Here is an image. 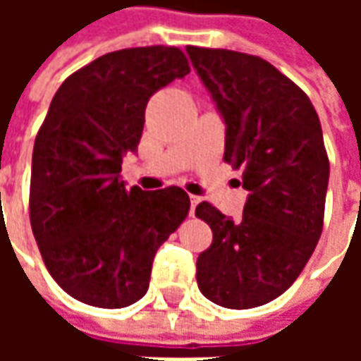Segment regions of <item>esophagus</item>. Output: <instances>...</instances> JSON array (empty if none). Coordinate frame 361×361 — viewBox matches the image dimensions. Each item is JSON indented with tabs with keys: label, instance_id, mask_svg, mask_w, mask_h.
Listing matches in <instances>:
<instances>
[{
	"label": "esophagus",
	"instance_id": "esophagus-1",
	"mask_svg": "<svg viewBox=\"0 0 361 361\" xmlns=\"http://www.w3.org/2000/svg\"><path fill=\"white\" fill-rule=\"evenodd\" d=\"M189 199H191V211H189V214L193 216V214H195V207H197V204H199V203H201V197L191 195V197H189Z\"/></svg>",
	"mask_w": 361,
	"mask_h": 361
}]
</instances>
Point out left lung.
<instances>
[{
	"instance_id": "obj_1",
	"label": "left lung",
	"mask_w": 361,
	"mask_h": 361,
	"mask_svg": "<svg viewBox=\"0 0 361 361\" xmlns=\"http://www.w3.org/2000/svg\"><path fill=\"white\" fill-rule=\"evenodd\" d=\"M226 126L224 160L242 168L250 191L232 220L211 203L195 216L212 230L197 257L207 300L250 310L284 294L300 276L323 230L329 158L313 104L265 59L232 50L185 48Z\"/></svg>"
}]
</instances>
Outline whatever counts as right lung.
<instances>
[{"label": "right lung", "instance_id": "1", "mask_svg": "<svg viewBox=\"0 0 361 361\" xmlns=\"http://www.w3.org/2000/svg\"><path fill=\"white\" fill-rule=\"evenodd\" d=\"M189 73L172 46L110 51L67 77L36 135L30 226L51 279L82 303L118 310L149 290L158 247L189 212L181 188H126L145 108Z\"/></svg>", "mask_w": 361, "mask_h": 361}]
</instances>
